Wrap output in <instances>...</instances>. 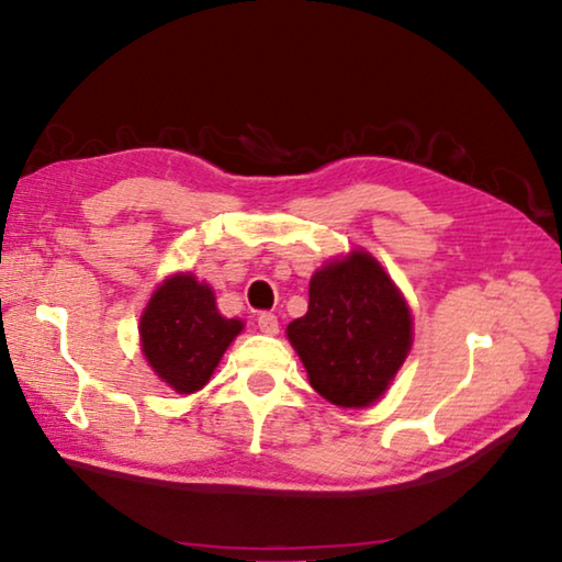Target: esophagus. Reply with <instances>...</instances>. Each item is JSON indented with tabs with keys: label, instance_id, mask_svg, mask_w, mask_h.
<instances>
[{
	"label": "esophagus",
	"instance_id": "34e87169",
	"mask_svg": "<svg viewBox=\"0 0 562 562\" xmlns=\"http://www.w3.org/2000/svg\"><path fill=\"white\" fill-rule=\"evenodd\" d=\"M258 327H260V331H265V335H278L280 331L278 317H274L272 312H262V315L258 317Z\"/></svg>",
	"mask_w": 562,
	"mask_h": 562
}]
</instances>
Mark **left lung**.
I'll return each mask as SVG.
<instances>
[{
    "instance_id": "8db88e82",
    "label": "left lung",
    "mask_w": 562,
    "mask_h": 562,
    "mask_svg": "<svg viewBox=\"0 0 562 562\" xmlns=\"http://www.w3.org/2000/svg\"><path fill=\"white\" fill-rule=\"evenodd\" d=\"M288 337L327 402L361 408L386 392L412 349V312L372 255L349 252L310 280L307 315Z\"/></svg>"
}]
</instances>
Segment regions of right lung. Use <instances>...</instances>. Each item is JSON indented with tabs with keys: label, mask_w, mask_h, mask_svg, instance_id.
I'll use <instances>...</instances> for the list:
<instances>
[{
	"label": "right lung",
	"mask_w": 562,
	"mask_h": 562,
	"mask_svg": "<svg viewBox=\"0 0 562 562\" xmlns=\"http://www.w3.org/2000/svg\"><path fill=\"white\" fill-rule=\"evenodd\" d=\"M138 331L150 369L178 394H193L207 384L243 322L217 312L205 282L178 272L154 292Z\"/></svg>",
	"instance_id": "add662e5"
}]
</instances>
